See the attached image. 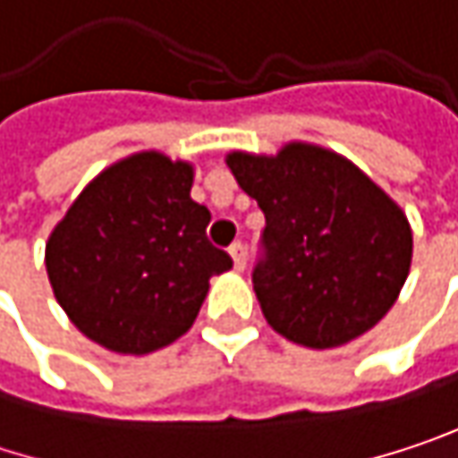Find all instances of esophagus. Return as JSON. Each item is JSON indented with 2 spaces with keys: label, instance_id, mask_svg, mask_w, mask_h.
I'll list each match as a JSON object with an SVG mask.
<instances>
[{
  "label": "esophagus",
  "instance_id": "esophagus-1",
  "mask_svg": "<svg viewBox=\"0 0 458 458\" xmlns=\"http://www.w3.org/2000/svg\"><path fill=\"white\" fill-rule=\"evenodd\" d=\"M230 257H233L235 270H243V267H246V246H243L241 241H235V243L230 246Z\"/></svg>",
  "mask_w": 458,
  "mask_h": 458
}]
</instances>
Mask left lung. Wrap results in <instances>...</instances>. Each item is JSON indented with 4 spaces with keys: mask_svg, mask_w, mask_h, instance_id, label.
Returning a JSON list of instances; mask_svg holds the SVG:
<instances>
[{
    "mask_svg": "<svg viewBox=\"0 0 458 458\" xmlns=\"http://www.w3.org/2000/svg\"><path fill=\"white\" fill-rule=\"evenodd\" d=\"M228 166L265 215L251 284L281 336L339 347L393 308L411 267V228L358 166L302 142L273 158L230 153Z\"/></svg>",
    "mask_w": 458,
    "mask_h": 458,
    "instance_id": "8db88e82",
    "label": "left lung"
}]
</instances>
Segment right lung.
Here are the masks:
<instances>
[{"mask_svg": "<svg viewBox=\"0 0 458 458\" xmlns=\"http://www.w3.org/2000/svg\"><path fill=\"white\" fill-rule=\"evenodd\" d=\"M191 185V164L138 153L95 177L52 230V292L92 342L132 355L166 347L193 326L209 278L233 267Z\"/></svg>", "mask_w": 458, "mask_h": 458, "instance_id": "right-lung-1", "label": "right lung"}]
</instances>
